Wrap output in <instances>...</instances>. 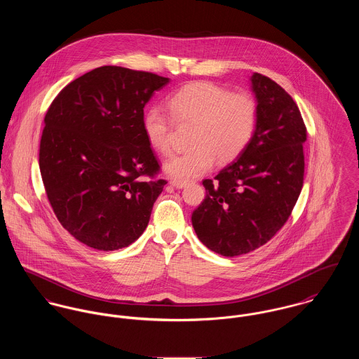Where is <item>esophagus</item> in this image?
I'll use <instances>...</instances> for the list:
<instances>
[{"label":"esophagus","instance_id":"esophagus-1","mask_svg":"<svg viewBox=\"0 0 359 359\" xmlns=\"http://www.w3.org/2000/svg\"><path fill=\"white\" fill-rule=\"evenodd\" d=\"M169 184L172 186V187H175V189H183V187H186V182H182V180H170L169 182Z\"/></svg>","mask_w":359,"mask_h":359}]
</instances>
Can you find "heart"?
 Listing matches in <instances>:
<instances>
[{
    "mask_svg": "<svg viewBox=\"0 0 359 359\" xmlns=\"http://www.w3.org/2000/svg\"><path fill=\"white\" fill-rule=\"evenodd\" d=\"M177 122L194 123L190 149L163 162V172L177 180H190L206 173L215 160H236L250 143L257 123L256 102L243 93L212 82H191L168 99ZM143 132L149 144L161 154L170 151L172 121L157 106L143 114Z\"/></svg>",
    "mask_w": 359,
    "mask_h": 359,
    "instance_id": "b5f03b06",
    "label": "heart"
}]
</instances>
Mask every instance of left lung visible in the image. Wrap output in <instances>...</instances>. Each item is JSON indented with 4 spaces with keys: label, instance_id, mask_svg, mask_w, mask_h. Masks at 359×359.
Returning <instances> with one entry per match:
<instances>
[{
    "label": "left lung",
    "instance_id": "8db88e82",
    "mask_svg": "<svg viewBox=\"0 0 359 359\" xmlns=\"http://www.w3.org/2000/svg\"><path fill=\"white\" fill-rule=\"evenodd\" d=\"M255 135L236 161L202 182L206 197L193 212L199 241L233 257L273 238L292 213L304 176L306 126L297 104L277 82L253 73Z\"/></svg>",
    "mask_w": 359,
    "mask_h": 359
}]
</instances>
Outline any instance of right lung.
I'll return each mask as SVG.
<instances>
[{"label": "right lung", "instance_id": "1", "mask_svg": "<svg viewBox=\"0 0 359 359\" xmlns=\"http://www.w3.org/2000/svg\"><path fill=\"white\" fill-rule=\"evenodd\" d=\"M169 79L118 66L97 67L52 102L40 170L60 224L97 250L129 246L146 230L163 186L143 132V109ZM150 177V180H144Z\"/></svg>", "mask_w": 359, "mask_h": 359}]
</instances>
